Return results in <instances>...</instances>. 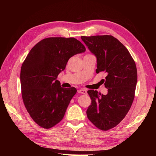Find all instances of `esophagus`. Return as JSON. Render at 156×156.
<instances>
[{
  "label": "esophagus",
  "instance_id": "esophagus-1",
  "mask_svg": "<svg viewBox=\"0 0 156 156\" xmlns=\"http://www.w3.org/2000/svg\"><path fill=\"white\" fill-rule=\"evenodd\" d=\"M77 92L79 94H87V90H85V89H80Z\"/></svg>",
  "mask_w": 156,
  "mask_h": 156
}]
</instances>
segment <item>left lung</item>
Here are the masks:
<instances>
[{
    "label": "left lung",
    "instance_id": "left-lung-1",
    "mask_svg": "<svg viewBox=\"0 0 156 156\" xmlns=\"http://www.w3.org/2000/svg\"><path fill=\"white\" fill-rule=\"evenodd\" d=\"M81 39L96 56V73H107L103 81L108 89L107 95L88 90L92 103L87 117L97 128L107 131L124 119L133 103L137 82L136 64L126 47L111 35L83 36Z\"/></svg>",
    "mask_w": 156,
    "mask_h": 156
}]
</instances>
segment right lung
I'll return each mask as SVG.
<instances>
[{"instance_id":"1","label":"right lung","mask_w":156,"mask_h":156,"mask_svg":"<svg viewBox=\"0 0 156 156\" xmlns=\"http://www.w3.org/2000/svg\"><path fill=\"white\" fill-rule=\"evenodd\" d=\"M85 50L74 37H47L33 47L23 62V101L32 119L40 127L49 129L62 120L77 90L61 87L56 79L72 56Z\"/></svg>"}]
</instances>
